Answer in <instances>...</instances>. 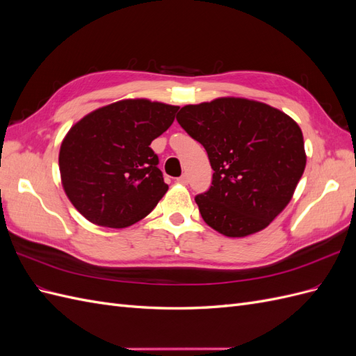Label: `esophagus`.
<instances>
[{
	"mask_svg": "<svg viewBox=\"0 0 356 356\" xmlns=\"http://www.w3.org/2000/svg\"><path fill=\"white\" fill-rule=\"evenodd\" d=\"M177 181L179 182V184H184V186H187V184H188V175H187V174H182Z\"/></svg>",
	"mask_w": 356,
	"mask_h": 356,
	"instance_id": "esophagus-1",
	"label": "esophagus"
}]
</instances>
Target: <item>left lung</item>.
I'll return each instance as SVG.
<instances>
[{"instance_id": "obj_1", "label": "left lung", "mask_w": 356, "mask_h": 356, "mask_svg": "<svg viewBox=\"0 0 356 356\" xmlns=\"http://www.w3.org/2000/svg\"><path fill=\"white\" fill-rule=\"evenodd\" d=\"M177 120L207 149L212 186L195 197L202 218L229 238L266 229L306 168L303 134L273 106L243 98L186 105Z\"/></svg>"}]
</instances>
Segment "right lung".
I'll return each mask as SVG.
<instances>
[{"label":"right lung","instance_id":"add662e5","mask_svg":"<svg viewBox=\"0 0 356 356\" xmlns=\"http://www.w3.org/2000/svg\"><path fill=\"white\" fill-rule=\"evenodd\" d=\"M179 106L124 99L83 117L63 138L62 186L84 218L102 227H129L168 191L153 139L166 132Z\"/></svg>","mask_w":356,"mask_h":356}]
</instances>
